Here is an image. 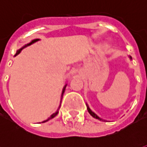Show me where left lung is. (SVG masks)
I'll return each instance as SVG.
<instances>
[{
	"mask_svg": "<svg viewBox=\"0 0 147 147\" xmlns=\"http://www.w3.org/2000/svg\"><path fill=\"white\" fill-rule=\"evenodd\" d=\"M129 58H130V59H131V60H132V59H131V56H129ZM86 107H87V110H88V112H89V113L90 114V115H91V116H92V117H94V118H96V119H98V120H104V121H105V120H102V118H100V117H99L97 115V114L94 113V112H93V111L91 110L90 109L89 105H87V104H86Z\"/></svg>",
	"mask_w": 147,
	"mask_h": 147,
	"instance_id": "8db88e82",
	"label": "left lung"
}]
</instances>
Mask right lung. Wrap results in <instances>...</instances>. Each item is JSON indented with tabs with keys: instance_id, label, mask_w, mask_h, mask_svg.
<instances>
[{
	"instance_id": "right-lung-1",
	"label": "right lung",
	"mask_w": 147,
	"mask_h": 147,
	"mask_svg": "<svg viewBox=\"0 0 147 147\" xmlns=\"http://www.w3.org/2000/svg\"><path fill=\"white\" fill-rule=\"evenodd\" d=\"M39 40H40V39H38V38L34 39V40H32V41H31V42H30V43H28V44H27V45H24V46H23L22 48L20 49L19 50H17V52H16V53L15 54L14 57H16V56H17V55L19 54V53H20L21 51H22V49H23L26 48V47H27V46H28V45H32L33 43H34V42H38V41H39ZM66 86H67V83H66V84L64 85V88H63V90H62V93H61V100H62V98H63V94H64V90H65V88H66ZM60 106H61V105H60ZM60 106H59V108H58V109H57V112H55L54 113L52 114L51 116H50V117H49V118H48V119H47V120H44V121H43L42 123H45V122H46V121H48V120H51L52 118H53V117H56V116H57V114H58V112H59V109H60Z\"/></svg>"
}]
</instances>
